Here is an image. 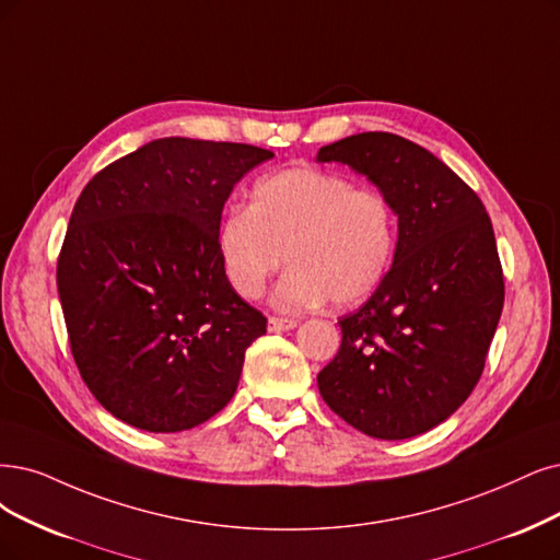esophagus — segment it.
Returning <instances> with one entry per match:
<instances>
[{"label": "esophagus", "instance_id": "34e87169", "mask_svg": "<svg viewBox=\"0 0 560 560\" xmlns=\"http://www.w3.org/2000/svg\"><path fill=\"white\" fill-rule=\"evenodd\" d=\"M298 327L295 318H283V316H272L267 320V329L269 332H283V329H293Z\"/></svg>", "mask_w": 560, "mask_h": 560}]
</instances>
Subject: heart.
<instances>
[{"label": "heart", "mask_w": 560, "mask_h": 560, "mask_svg": "<svg viewBox=\"0 0 560 560\" xmlns=\"http://www.w3.org/2000/svg\"><path fill=\"white\" fill-rule=\"evenodd\" d=\"M399 219L376 189L318 168H288L262 177L252 205L231 207L219 223L217 248L225 281L244 300L260 298L267 279L291 265L275 302L291 312L366 300L395 260Z\"/></svg>", "instance_id": "heart-1"}]
</instances>
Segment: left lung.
<instances>
[{"mask_svg": "<svg viewBox=\"0 0 560 560\" xmlns=\"http://www.w3.org/2000/svg\"><path fill=\"white\" fill-rule=\"evenodd\" d=\"M318 161L366 175L395 205L399 242L376 293L339 320L341 348L318 389L366 436L401 441L447 420L478 385L505 281L482 200L420 144L366 131Z\"/></svg>", "mask_w": 560, "mask_h": 560, "instance_id": "1", "label": "left lung"}]
</instances>
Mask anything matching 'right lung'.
Segmentation results:
<instances>
[{
	"label": "right lung",
	"mask_w": 560,
	"mask_h": 560,
	"mask_svg": "<svg viewBox=\"0 0 560 560\" xmlns=\"http://www.w3.org/2000/svg\"><path fill=\"white\" fill-rule=\"evenodd\" d=\"M272 156L244 142L161 138L82 189L57 291L80 376L117 420L173 433L233 399L267 318L225 281L217 231L233 186Z\"/></svg>",
	"instance_id": "add662e5"
}]
</instances>
